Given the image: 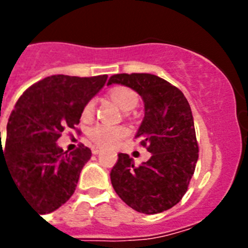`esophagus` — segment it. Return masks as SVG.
<instances>
[{
  "mask_svg": "<svg viewBox=\"0 0 248 248\" xmlns=\"http://www.w3.org/2000/svg\"><path fill=\"white\" fill-rule=\"evenodd\" d=\"M91 151H93V155H99V153L101 152V148L93 147V149H91Z\"/></svg>",
  "mask_w": 248,
  "mask_h": 248,
  "instance_id": "1",
  "label": "esophagus"
}]
</instances>
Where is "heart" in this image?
I'll use <instances>...</instances> for the list:
<instances>
[{
    "mask_svg": "<svg viewBox=\"0 0 248 248\" xmlns=\"http://www.w3.org/2000/svg\"><path fill=\"white\" fill-rule=\"evenodd\" d=\"M112 100L120 107L122 110H130V109L135 108L138 104V95L134 90L128 89V87H116L109 93ZM93 109H95V100L90 99L85 104L82 109V117L85 120H89L90 117L93 116ZM127 134V130L124 127L120 126H108V124H99L93 126L89 130L87 135L89 139L93 144H96L99 147L110 148L114 147L122 138H124Z\"/></svg>",
    "mask_w": 248,
    "mask_h": 248,
    "instance_id": "heart-1",
    "label": "heart"
}]
</instances>
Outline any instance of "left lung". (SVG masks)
Returning a JSON list of instances; mask_svg holds the SVG:
<instances>
[{"label": "left lung", "instance_id": "8db88e82", "mask_svg": "<svg viewBox=\"0 0 248 248\" xmlns=\"http://www.w3.org/2000/svg\"><path fill=\"white\" fill-rule=\"evenodd\" d=\"M131 87L144 101V120L135 139L152 157L135 166L120 153L110 171V181L124 203L135 211L153 215L179 203L188 190L198 159V143L192 110L180 90L158 76L121 73L108 85Z\"/></svg>", "mask_w": 248, "mask_h": 248}]
</instances>
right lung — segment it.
<instances>
[{
    "mask_svg": "<svg viewBox=\"0 0 248 248\" xmlns=\"http://www.w3.org/2000/svg\"><path fill=\"white\" fill-rule=\"evenodd\" d=\"M108 76L56 75L23 93L6 128L1 158L17 190L40 214L55 211L75 193L79 173L91 157L79 144L68 153L56 145L65 128H76L82 109L105 85Z\"/></svg>",
    "mask_w": 248,
    "mask_h": 248,
    "instance_id": "1",
    "label": "right lung"
}]
</instances>
